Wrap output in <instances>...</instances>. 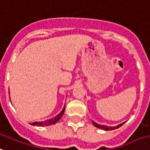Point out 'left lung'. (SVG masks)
Here are the masks:
<instances>
[{
	"mask_svg": "<svg viewBox=\"0 0 150 150\" xmlns=\"http://www.w3.org/2000/svg\"><path fill=\"white\" fill-rule=\"evenodd\" d=\"M92 123L94 124V126H96L97 128H99V129H102L103 130H106V131H108V130H113V129H118V128H119L120 126H122L125 122L120 124V125H118L117 126H114V127H111V126L110 127H109V126H103V125H98V124H97L96 122H92Z\"/></svg>",
	"mask_w": 150,
	"mask_h": 150,
	"instance_id": "obj_1",
	"label": "left lung"
}]
</instances>
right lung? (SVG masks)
<instances>
[{
    "label": "right lung",
    "instance_id": "add662e5",
    "mask_svg": "<svg viewBox=\"0 0 150 150\" xmlns=\"http://www.w3.org/2000/svg\"><path fill=\"white\" fill-rule=\"evenodd\" d=\"M64 109H65V105H64V109H62V111L58 115H56L55 117L52 118V119H47V120H45V121L44 122H35L31 123V125L37 126H50V125H53V124L56 123V122L62 118V116L63 114H64Z\"/></svg>",
    "mask_w": 150,
    "mask_h": 150
}]
</instances>
